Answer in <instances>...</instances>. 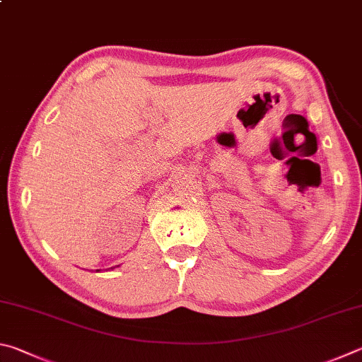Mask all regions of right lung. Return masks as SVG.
Segmentation results:
<instances>
[{
	"instance_id": "right-lung-1",
	"label": "right lung",
	"mask_w": 362,
	"mask_h": 362,
	"mask_svg": "<svg viewBox=\"0 0 362 362\" xmlns=\"http://www.w3.org/2000/svg\"><path fill=\"white\" fill-rule=\"evenodd\" d=\"M111 269H114V267H111ZM97 272H100V270H97Z\"/></svg>"
}]
</instances>
